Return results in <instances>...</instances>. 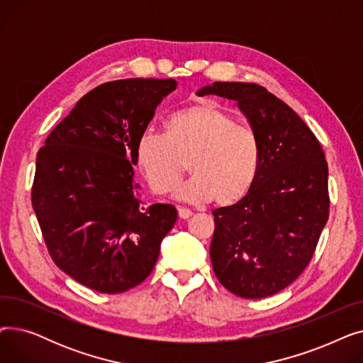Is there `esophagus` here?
<instances>
[{"mask_svg": "<svg viewBox=\"0 0 363 363\" xmlns=\"http://www.w3.org/2000/svg\"><path fill=\"white\" fill-rule=\"evenodd\" d=\"M178 212H179V218L181 219H189L193 216V212L189 211L186 207H178Z\"/></svg>", "mask_w": 363, "mask_h": 363, "instance_id": "obj_1", "label": "esophagus"}]
</instances>
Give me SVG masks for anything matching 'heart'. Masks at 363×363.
<instances>
[{"instance_id": "b5f03b06", "label": "heart", "mask_w": 363, "mask_h": 363, "mask_svg": "<svg viewBox=\"0 0 363 363\" xmlns=\"http://www.w3.org/2000/svg\"><path fill=\"white\" fill-rule=\"evenodd\" d=\"M164 130V135L145 130L137 143V160L152 191H174L188 162L193 177L178 188V199H215L226 206L250 193L259 175L260 144L250 128L237 125L234 114L207 101L172 113Z\"/></svg>"}]
</instances>
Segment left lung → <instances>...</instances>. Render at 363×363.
<instances>
[{
  "label": "left lung",
  "instance_id": "obj_1",
  "mask_svg": "<svg viewBox=\"0 0 363 363\" xmlns=\"http://www.w3.org/2000/svg\"><path fill=\"white\" fill-rule=\"evenodd\" d=\"M197 94L237 101L260 144L250 193L213 211L215 275L238 297H269L304 271L327 225L325 155L298 114L257 84L215 82Z\"/></svg>",
  "mask_w": 363,
  "mask_h": 363
}]
</instances>
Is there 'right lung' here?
Here are the masks:
<instances>
[{
  "mask_svg": "<svg viewBox=\"0 0 363 363\" xmlns=\"http://www.w3.org/2000/svg\"><path fill=\"white\" fill-rule=\"evenodd\" d=\"M175 88V79L103 84L76 103L38 151L32 206L48 252L94 291L137 287L177 223L172 204H143L133 170L138 138Z\"/></svg>",
  "mask_w": 363,
  "mask_h": 363,
  "instance_id": "1",
  "label": "right lung"
}]
</instances>
